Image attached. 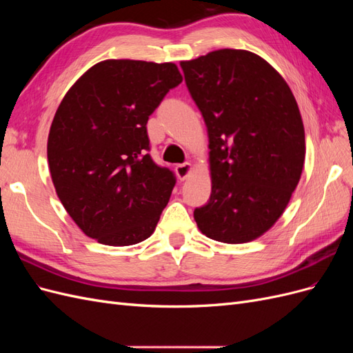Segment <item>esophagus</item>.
Returning <instances> with one entry per match:
<instances>
[{
    "instance_id": "obj_1",
    "label": "esophagus",
    "mask_w": 353,
    "mask_h": 353,
    "mask_svg": "<svg viewBox=\"0 0 353 353\" xmlns=\"http://www.w3.org/2000/svg\"><path fill=\"white\" fill-rule=\"evenodd\" d=\"M191 172H193V166H191V163H183V165H178V166L175 168V174H176V176H178L181 181L187 179Z\"/></svg>"
}]
</instances>
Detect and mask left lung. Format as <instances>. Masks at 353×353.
Returning a JSON list of instances; mask_svg holds the SVG:
<instances>
[{"instance_id":"left-lung-1","label":"left lung","mask_w":353,"mask_h":353,"mask_svg":"<svg viewBox=\"0 0 353 353\" xmlns=\"http://www.w3.org/2000/svg\"><path fill=\"white\" fill-rule=\"evenodd\" d=\"M209 137L212 193L194 210L206 237L249 243L271 230L305 163V128L294 95L268 61L222 48L181 61Z\"/></svg>"}]
</instances>
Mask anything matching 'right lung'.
<instances>
[{
    "label": "right lung",
    "instance_id": "add662e5",
    "mask_svg": "<svg viewBox=\"0 0 353 353\" xmlns=\"http://www.w3.org/2000/svg\"><path fill=\"white\" fill-rule=\"evenodd\" d=\"M183 82L175 63L103 60L63 97L47 157L56 193L85 236L132 245L152 236L175 176L147 154V121Z\"/></svg>",
    "mask_w": 353,
    "mask_h": 353
}]
</instances>
